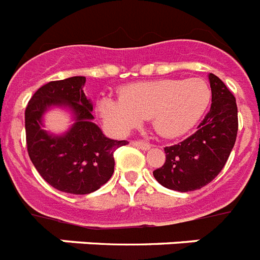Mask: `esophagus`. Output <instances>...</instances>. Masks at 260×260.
<instances>
[{"mask_svg": "<svg viewBox=\"0 0 260 260\" xmlns=\"http://www.w3.org/2000/svg\"><path fill=\"white\" fill-rule=\"evenodd\" d=\"M132 143L136 147H138V149H142V150H149L151 147L150 143L146 142V141H133Z\"/></svg>", "mask_w": 260, "mask_h": 260, "instance_id": "esophagus-1", "label": "esophagus"}]
</instances>
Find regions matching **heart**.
<instances>
[{
    "instance_id": "obj_1",
    "label": "heart",
    "mask_w": 260,
    "mask_h": 260,
    "mask_svg": "<svg viewBox=\"0 0 260 260\" xmlns=\"http://www.w3.org/2000/svg\"><path fill=\"white\" fill-rule=\"evenodd\" d=\"M211 98L212 91L204 79H159L124 86L119 98H102L98 110L106 123L118 132H126L150 117L155 132L176 138L201 119Z\"/></svg>"
}]
</instances>
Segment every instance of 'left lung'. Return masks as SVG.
Returning a JSON list of instances; mask_svg holds the SVG:
<instances>
[{
    "mask_svg": "<svg viewBox=\"0 0 260 260\" xmlns=\"http://www.w3.org/2000/svg\"><path fill=\"white\" fill-rule=\"evenodd\" d=\"M212 105L197 132L165 147L166 159L153 176L162 186L178 192L196 190L221 172L238 134L236 99L216 75L209 74Z\"/></svg>",
    "mask_w": 260,
    "mask_h": 260,
    "instance_id": "left-lung-1",
    "label": "left lung"
}]
</instances>
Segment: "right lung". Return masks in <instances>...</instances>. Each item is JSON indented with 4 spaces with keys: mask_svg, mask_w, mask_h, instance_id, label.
Segmentation results:
<instances>
[{
    "mask_svg": "<svg viewBox=\"0 0 260 260\" xmlns=\"http://www.w3.org/2000/svg\"><path fill=\"white\" fill-rule=\"evenodd\" d=\"M84 83V76L47 83L25 109L29 158L49 185L72 194H87L105 185L114 173V151L128 143L110 140L92 122ZM51 107H67L74 114V124L61 136L42 128V115Z\"/></svg>",
    "mask_w": 260,
    "mask_h": 260,
    "instance_id": "1",
    "label": "right lung"
}]
</instances>
